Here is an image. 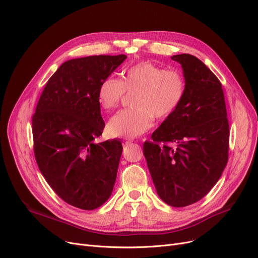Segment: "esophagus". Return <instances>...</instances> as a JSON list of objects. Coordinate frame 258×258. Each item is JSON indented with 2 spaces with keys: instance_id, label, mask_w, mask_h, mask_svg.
Instances as JSON below:
<instances>
[{
  "instance_id": "esophagus-1",
  "label": "esophagus",
  "mask_w": 258,
  "mask_h": 258,
  "mask_svg": "<svg viewBox=\"0 0 258 258\" xmlns=\"http://www.w3.org/2000/svg\"><path fill=\"white\" fill-rule=\"evenodd\" d=\"M122 142H123V145H130L133 141L132 140H127V139H123V141H122Z\"/></svg>"
}]
</instances>
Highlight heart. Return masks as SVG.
<instances>
[{
    "label": "heart",
    "instance_id": "1",
    "mask_svg": "<svg viewBox=\"0 0 258 258\" xmlns=\"http://www.w3.org/2000/svg\"><path fill=\"white\" fill-rule=\"evenodd\" d=\"M125 92H136L134 108L120 111L107 123L112 137L136 138L150 130L155 121L170 118L181 105L186 81L178 70H166L152 61H140L130 67L123 79L104 78L98 88V102L105 111L116 108Z\"/></svg>",
    "mask_w": 258,
    "mask_h": 258
}]
</instances>
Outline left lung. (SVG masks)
Wrapping results in <instances>:
<instances>
[{
    "mask_svg": "<svg viewBox=\"0 0 258 258\" xmlns=\"http://www.w3.org/2000/svg\"><path fill=\"white\" fill-rule=\"evenodd\" d=\"M181 63L184 99L145 141L143 154L158 196L172 207L204 198L221 178L229 153V122L222 84L190 54L171 56Z\"/></svg>",
    "mask_w": 258,
    "mask_h": 258,
    "instance_id": "8db88e82",
    "label": "left lung"
}]
</instances>
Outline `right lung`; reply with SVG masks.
<instances>
[{"instance_id": "add662e5", "label": "right lung", "mask_w": 258, "mask_h": 258, "mask_svg": "<svg viewBox=\"0 0 258 258\" xmlns=\"http://www.w3.org/2000/svg\"><path fill=\"white\" fill-rule=\"evenodd\" d=\"M125 58L94 55L63 62L48 80L32 117L40 172L54 192L79 209L100 207L113 191L122 144L94 142L104 128L97 93Z\"/></svg>"}]
</instances>
